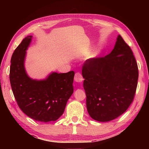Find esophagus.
<instances>
[{
	"instance_id": "obj_1",
	"label": "esophagus",
	"mask_w": 149,
	"mask_h": 149,
	"mask_svg": "<svg viewBox=\"0 0 149 149\" xmlns=\"http://www.w3.org/2000/svg\"><path fill=\"white\" fill-rule=\"evenodd\" d=\"M74 80L76 82H81L83 80V76H82V74L80 72H76L75 74V77H74Z\"/></svg>"
}]
</instances>
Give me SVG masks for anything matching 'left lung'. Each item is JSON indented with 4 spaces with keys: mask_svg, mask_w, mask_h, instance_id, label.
Returning <instances> with one entry per match:
<instances>
[{
    "mask_svg": "<svg viewBox=\"0 0 149 149\" xmlns=\"http://www.w3.org/2000/svg\"><path fill=\"white\" fill-rule=\"evenodd\" d=\"M82 74L87 110L95 120L115 119L133 101L138 84V65L131 47L120 35L109 54L87 59Z\"/></svg>",
    "mask_w": 149,
    "mask_h": 149,
    "instance_id": "left-lung-1",
    "label": "left lung"
}]
</instances>
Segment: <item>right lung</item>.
Masks as SVG:
<instances>
[{
	"label": "right lung",
	"instance_id": "add662e5",
	"mask_svg": "<svg viewBox=\"0 0 149 149\" xmlns=\"http://www.w3.org/2000/svg\"><path fill=\"white\" fill-rule=\"evenodd\" d=\"M32 36L22 40L13 54L9 79L15 100L26 115L36 121H56L64 112L66 102L74 92L75 72H53L45 80L28 77L24 59Z\"/></svg>",
	"mask_w": 149,
	"mask_h": 149
}]
</instances>
